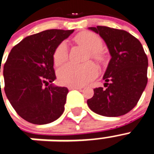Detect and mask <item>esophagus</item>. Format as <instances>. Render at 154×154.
<instances>
[{"label":"esophagus","mask_w":154,"mask_h":154,"mask_svg":"<svg viewBox=\"0 0 154 154\" xmlns=\"http://www.w3.org/2000/svg\"><path fill=\"white\" fill-rule=\"evenodd\" d=\"M69 90H73V89H77V90H81L82 88L81 87H76V86H70L68 87Z\"/></svg>","instance_id":"esophagus-1"}]
</instances>
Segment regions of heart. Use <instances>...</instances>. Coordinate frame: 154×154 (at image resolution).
Instances as JSON below:
<instances>
[{
  "instance_id": "1",
  "label": "heart",
  "mask_w": 154,
  "mask_h": 154,
  "mask_svg": "<svg viewBox=\"0 0 154 154\" xmlns=\"http://www.w3.org/2000/svg\"><path fill=\"white\" fill-rule=\"evenodd\" d=\"M75 41L89 51V56L100 62L105 60V54L102 51L103 41L92 32H83L75 38ZM68 58L67 45L65 41L56 46L53 53V62L55 66H61ZM98 75V67L92 62L83 65L68 63L58 71V79L63 85L83 86L93 80Z\"/></svg>"
}]
</instances>
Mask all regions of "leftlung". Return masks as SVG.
<instances>
[{
    "mask_svg": "<svg viewBox=\"0 0 154 154\" xmlns=\"http://www.w3.org/2000/svg\"><path fill=\"white\" fill-rule=\"evenodd\" d=\"M104 40L112 58L103 75V88L94 89L87 101L94 112L104 116H120L133 109L148 82V58L140 41L128 32L98 26L90 27Z\"/></svg>",
    "mask_w": 154,
    "mask_h": 154,
    "instance_id": "1",
    "label": "left lung"
}]
</instances>
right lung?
Listing matches in <instances>:
<instances>
[{
  "label": "right lung",
  "mask_w": 154,
  "mask_h": 154,
  "mask_svg": "<svg viewBox=\"0 0 154 154\" xmlns=\"http://www.w3.org/2000/svg\"><path fill=\"white\" fill-rule=\"evenodd\" d=\"M73 32L53 29L32 34L9 54L3 69L5 92L14 110L26 121L45 125L63 112L68 89L49 83L56 79L54 51Z\"/></svg>",
  "instance_id": "add662e5"
}]
</instances>
